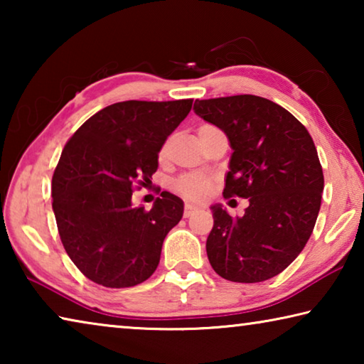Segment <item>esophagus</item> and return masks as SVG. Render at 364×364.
Here are the masks:
<instances>
[{
  "label": "esophagus",
  "mask_w": 364,
  "mask_h": 364,
  "mask_svg": "<svg viewBox=\"0 0 364 364\" xmlns=\"http://www.w3.org/2000/svg\"><path fill=\"white\" fill-rule=\"evenodd\" d=\"M197 208L199 207H196V205H193V204H189V202H186V204H184V217H191V215H193Z\"/></svg>",
  "instance_id": "esophagus-1"
}]
</instances>
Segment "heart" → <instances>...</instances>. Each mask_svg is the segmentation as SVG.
Listing matches in <instances>:
<instances>
[{
  "mask_svg": "<svg viewBox=\"0 0 364 364\" xmlns=\"http://www.w3.org/2000/svg\"><path fill=\"white\" fill-rule=\"evenodd\" d=\"M210 128H215V127L202 125L199 128V134L207 132V130H210ZM168 149H170V139H165L159 149L160 160H164L165 157H167ZM208 186H210V180H208V178L204 175H184L175 183V188L180 191L181 194L189 197V199H200L202 196H205V193L208 191Z\"/></svg>",
  "mask_w": 364,
  "mask_h": 364,
  "instance_id": "obj_1",
  "label": "heart"
}]
</instances>
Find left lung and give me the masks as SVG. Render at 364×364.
<instances>
[{"mask_svg":"<svg viewBox=\"0 0 364 364\" xmlns=\"http://www.w3.org/2000/svg\"><path fill=\"white\" fill-rule=\"evenodd\" d=\"M194 112L230 139L223 196L249 199L236 218L210 207L208 262L232 282L273 278L304 250L316 223L324 176L315 143L289 110L260 96L197 100Z\"/></svg>","mask_w":364,"mask_h":364,"instance_id":"obj_1","label":"left lung"}]
</instances>
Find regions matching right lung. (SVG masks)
<instances>
[{"mask_svg": "<svg viewBox=\"0 0 364 364\" xmlns=\"http://www.w3.org/2000/svg\"><path fill=\"white\" fill-rule=\"evenodd\" d=\"M191 106L193 100L115 102L67 141L53 175V210L67 255L96 284L138 286L156 271L184 204L164 191L144 210L132 196L151 183L160 146Z\"/></svg>", "mask_w": 364, "mask_h": 364, "instance_id": "right-lung-1", "label": "right lung"}]
</instances>
